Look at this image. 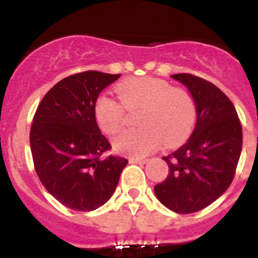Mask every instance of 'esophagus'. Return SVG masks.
Instances as JSON below:
<instances>
[{
    "label": "esophagus",
    "instance_id": "1",
    "mask_svg": "<svg viewBox=\"0 0 258 258\" xmlns=\"http://www.w3.org/2000/svg\"><path fill=\"white\" fill-rule=\"evenodd\" d=\"M147 162V160L145 158H130V163H136V165H145Z\"/></svg>",
    "mask_w": 258,
    "mask_h": 258
}]
</instances>
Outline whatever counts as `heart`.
Listing matches in <instances>:
<instances>
[{
  "instance_id": "heart-1",
  "label": "heart",
  "mask_w": 258,
  "mask_h": 258,
  "mask_svg": "<svg viewBox=\"0 0 258 258\" xmlns=\"http://www.w3.org/2000/svg\"><path fill=\"white\" fill-rule=\"evenodd\" d=\"M116 91L121 103L107 95L98 96L93 114L105 134L113 135L123 122V108L140 110L137 126L113 139V147L131 157H145L161 144L175 146L191 132L196 119V106L188 92L172 88L167 82L152 77L130 79L119 82Z\"/></svg>"
}]
</instances>
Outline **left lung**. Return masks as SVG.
I'll return each instance as SVG.
<instances>
[{
    "label": "left lung",
    "mask_w": 258,
    "mask_h": 258,
    "mask_svg": "<svg viewBox=\"0 0 258 258\" xmlns=\"http://www.w3.org/2000/svg\"><path fill=\"white\" fill-rule=\"evenodd\" d=\"M171 79L186 86L195 101L196 126L188 141L163 157L168 175L153 191L176 213H194L222 196L235 176L242 127L230 98L209 81L189 74Z\"/></svg>",
    "instance_id": "8db88e82"
}]
</instances>
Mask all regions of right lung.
<instances>
[{
	"label": "right lung",
	"instance_id": "obj_1",
	"mask_svg": "<svg viewBox=\"0 0 258 258\" xmlns=\"http://www.w3.org/2000/svg\"><path fill=\"white\" fill-rule=\"evenodd\" d=\"M121 75L86 71L57 82L37 107L30 145L38 178L63 206L93 211L116 189L128 161L101 153L110 150L93 114L98 95Z\"/></svg>",
	"mask_w": 258,
	"mask_h": 258
}]
</instances>
